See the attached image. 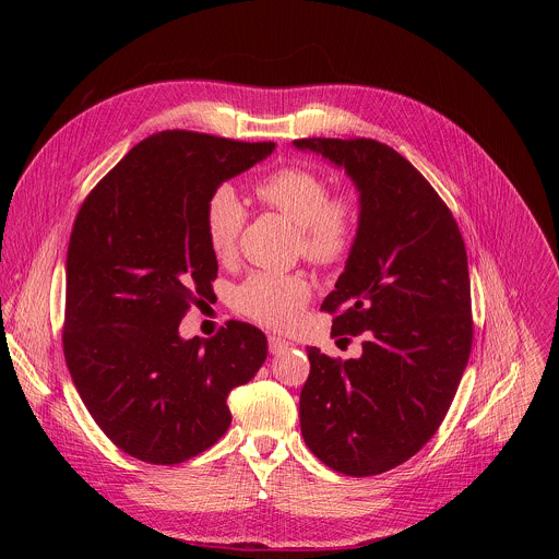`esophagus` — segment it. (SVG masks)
I'll list each match as a JSON object with an SVG mask.
<instances>
[{"instance_id": "1", "label": "esophagus", "mask_w": 559, "mask_h": 559, "mask_svg": "<svg viewBox=\"0 0 559 559\" xmlns=\"http://www.w3.org/2000/svg\"><path fill=\"white\" fill-rule=\"evenodd\" d=\"M267 347H270V354H281L289 347V343L285 338H278V336H270L267 338Z\"/></svg>"}]
</instances>
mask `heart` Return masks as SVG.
<instances>
[{"label":"heart","mask_w":559,"mask_h":559,"mask_svg":"<svg viewBox=\"0 0 559 559\" xmlns=\"http://www.w3.org/2000/svg\"><path fill=\"white\" fill-rule=\"evenodd\" d=\"M261 203L298 227V246L307 261L332 267L347 259L356 238V207L345 197H330V183L309 168H278L254 186ZM248 212L227 183L214 188L205 201L203 227L216 259H231ZM311 298V285L300 274L252 272L234 292L236 309L252 321L285 330L296 323Z\"/></svg>","instance_id":"1"}]
</instances>
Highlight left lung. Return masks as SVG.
Here are the masks:
<instances>
[{
	"label": "left lung",
	"mask_w": 559,
	"mask_h": 559,
	"mask_svg": "<svg viewBox=\"0 0 559 559\" xmlns=\"http://www.w3.org/2000/svg\"><path fill=\"white\" fill-rule=\"evenodd\" d=\"M345 168L358 229L321 309L332 336H365L362 356L309 347L300 431L345 475H378L416 455L444 420L473 343L471 283L457 223L403 154L373 139H296Z\"/></svg>",
	"instance_id": "left-lung-1"
}]
</instances>
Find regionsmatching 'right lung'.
I'll return each instance as SVG.
<instances>
[{
  "label": "right lung",
  "instance_id": "right-lung-1",
  "mask_svg": "<svg viewBox=\"0 0 559 559\" xmlns=\"http://www.w3.org/2000/svg\"><path fill=\"white\" fill-rule=\"evenodd\" d=\"M276 143L164 130L136 143L79 210L66 259L63 356L102 431L128 455L179 464L229 427L227 395L267 358L254 325L207 341L179 336L212 296L218 263L203 210L223 181Z\"/></svg>",
  "mask_w": 559,
  "mask_h": 559
}]
</instances>
